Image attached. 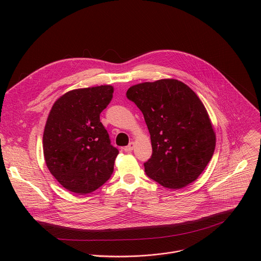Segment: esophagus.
I'll return each mask as SVG.
<instances>
[{
    "mask_svg": "<svg viewBox=\"0 0 261 261\" xmlns=\"http://www.w3.org/2000/svg\"><path fill=\"white\" fill-rule=\"evenodd\" d=\"M133 147H134V142H130L127 146L124 147V151L125 152H131L133 150Z\"/></svg>",
    "mask_w": 261,
    "mask_h": 261,
    "instance_id": "1",
    "label": "esophagus"
}]
</instances>
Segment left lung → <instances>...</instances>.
Masks as SVG:
<instances>
[{
  "mask_svg": "<svg viewBox=\"0 0 261 261\" xmlns=\"http://www.w3.org/2000/svg\"><path fill=\"white\" fill-rule=\"evenodd\" d=\"M126 95L141 110L151 134L146 175L176 190L197 179L216 146L212 122L197 95L172 79L132 86Z\"/></svg>",
  "mask_w": 261,
  "mask_h": 261,
  "instance_id": "8db88e82",
  "label": "left lung"
}]
</instances>
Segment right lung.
I'll return each mask as SVG.
<instances>
[{
    "label": "right lung",
    "mask_w": 261,
    "mask_h": 261,
    "mask_svg": "<svg viewBox=\"0 0 261 261\" xmlns=\"http://www.w3.org/2000/svg\"><path fill=\"white\" fill-rule=\"evenodd\" d=\"M113 93L111 86L72 90L51 107L43 133L45 163L71 192L91 193L113 174L119 151L100 122Z\"/></svg>",
    "instance_id": "right-lung-1"
}]
</instances>
